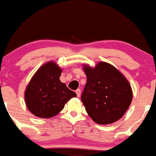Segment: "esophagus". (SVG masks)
Instances as JSON below:
<instances>
[{"mask_svg":"<svg viewBox=\"0 0 156 156\" xmlns=\"http://www.w3.org/2000/svg\"><path fill=\"white\" fill-rule=\"evenodd\" d=\"M76 93L77 96H78V98H79L80 95V89H77V90L76 91Z\"/></svg>","mask_w":156,"mask_h":156,"instance_id":"34e87169","label":"esophagus"}]
</instances>
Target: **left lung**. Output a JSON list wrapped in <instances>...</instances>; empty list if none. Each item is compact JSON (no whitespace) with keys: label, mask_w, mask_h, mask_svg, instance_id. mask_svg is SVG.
Listing matches in <instances>:
<instances>
[{"label":"left lung","mask_w":156,"mask_h":156,"mask_svg":"<svg viewBox=\"0 0 156 156\" xmlns=\"http://www.w3.org/2000/svg\"><path fill=\"white\" fill-rule=\"evenodd\" d=\"M87 82L81 101L97 124L108 125L122 118L133 98L127 78L112 64L100 62L94 68L83 65Z\"/></svg>","instance_id":"obj_1"}]
</instances>
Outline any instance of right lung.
Segmentation results:
<instances>
[{
    "label": "right lung",
    "instance_id": "right-lung-1",
    "mask_svg": "<svg viewBox=\"0 0 156 156\" xmlns=\"http://www.w3.org/2000/svg\"><path fill=\"white\" fill-rule=\"evenodd\" d=\"M62 69L53 62L43 64L32 77L25 91L27 108L34 115L51 118L58 114L76 94L62 83Z\"/></svg>",
    "mask_w": 156,
    "mask_h": 156
}]
</instances>
